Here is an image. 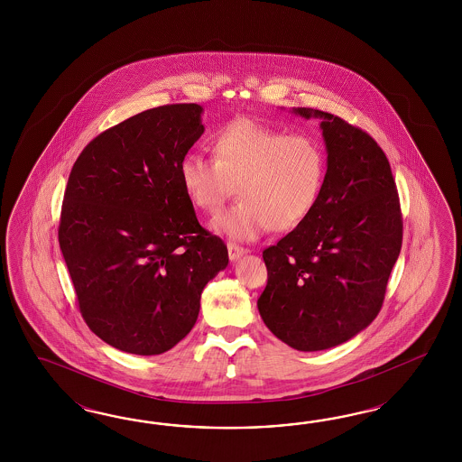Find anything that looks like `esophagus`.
I'll return each mask as SVG.
<instances>
[{
  "instance_id": "34e87169",
  "label": "esophagus",
  "mask_w": 462,
  "mask_h": 462,
  "mask_svg": "<svg viewBox=\"0 0 462 462\" xmlns=\"http://www.w3.org/2000/svg\"><path fill=\"white\" fill-rule=\"evenodd\" d=\"M226 249H228V257H230V261H237L238 257H242V255H245L247 254V249H244V247H240L237 244H226Z\"/></svg>"
}]
</instances>
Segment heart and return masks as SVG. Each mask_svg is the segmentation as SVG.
I'll list each match as a JSON object with an SVG mask.
<instances>
[{
    "mask_svg": "<svg viewBox=\"0 0 462 462\" xmlns=\"http://www.w3.org/2000/svg\"><path fill=\"white\" fill-rule=\"evenodd\" d=\"M213 159L188 152L180 180L191 203L215 213L237 184L240 201L213 220L218 234L252 240L269 228L288 232L319 205L327 178L322 143L305 134H286L255 118H236L211 140Z\"/></svg>",
    "mask_w": 462,
    "mask_h": 462,
    "instance_id": "1",
    "label": "heart"
}]
</instances>
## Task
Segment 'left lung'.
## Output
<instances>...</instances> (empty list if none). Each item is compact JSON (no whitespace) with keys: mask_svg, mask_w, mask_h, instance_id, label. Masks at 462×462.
<instances>
[{"mask_svg":"<svg viewBox=\"0 0 462 462\" xmlns=\"http://www.w3.org/2000/svg\"><path fill=\"white\" fill-rule=\"evenodd\" d=\"M293 113L322 120L327 178L313 213L263 252L267 284L257 308L284 344L313 352L347 342L378 317L403 218L376 140L332 113Z\"/></svg>","mask_w":462,"mask_h":462,"instance_id":"1","label":"left lung"}]
</instances>
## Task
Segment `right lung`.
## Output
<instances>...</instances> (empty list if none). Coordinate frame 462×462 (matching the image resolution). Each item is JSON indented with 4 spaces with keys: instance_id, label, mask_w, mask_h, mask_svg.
Wrapping results in <instances>:
<instances>
[{
    "instance_id": "1",
    "label": "right lung",
    "mask_w": 462,
    "mask_h": 462,
    "mask_svg": "<svg viewBox=\"0 0 462 462\" xmlns=\"http://www.w3.org/2000/svg\"><path fill=\"white\" fill-rule=\"evenodd\" d=\"M196 103L134 115L91 140L64 193L59 244L84 322L137 356L172 349L195 327L208 281L228 264L196 218L180 162L205 132Z\"/></svg>"
}]
</instances>
